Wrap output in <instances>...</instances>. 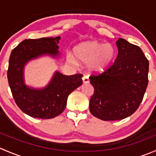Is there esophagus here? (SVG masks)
<instances>
[{"mask_svg":"<svg viewBox=\"0 0 156 156\" xmlns=\"http://www.w3.org/2000/svg\"><path fill=\"white\" fill-rule=\"evenodd\" d=\"M82 81L84 83H88L89 82V77L87 75H84V76L82 77Z\"/></svg>","mask_w":156,"mask_h":156,"instance_id":"1","label":"esophagus"}]
</instances>
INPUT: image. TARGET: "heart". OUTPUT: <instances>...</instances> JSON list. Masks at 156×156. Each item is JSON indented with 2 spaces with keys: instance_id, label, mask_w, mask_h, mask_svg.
I'll return each mask as SVG.
<instances>
[{
  "instance_id": "obj_1",
  "label": "heart",
  "mask_w": 156,
  "mask_h": 156,
  "mask_svg": "<svg viewBox=\"0 0 156 156\" xmlns=\"http://www.w3.org/2000/svg\"><path fill=\"white\" fill-rule=\"evenodd\" d=\"M74 51L78 59L88 62V68L97 72L106 69L115 56V49L112 45L97 41L80 44L75 47ZM69 61L73 62V58L69 57Z\"/></svg>"
}]
</instances>
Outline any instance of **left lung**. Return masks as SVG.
I'll return each mask as SVG.
<instances>
[{
  "instance_id": "left-lung-1",
  "label": "left lung",
  "mask_w": 156,
  "mask_h": 156,
  "mask_svg": "<svg viewBox=\"0 0 156 156\" xmlns=\"http://www.w3.org/2000/svg\"><path fill=\"white\" fill-rule=\"evenodd\" d=\"M116 45L119 53L115 62L89 77L94 88L90 111L103 121L121 120L135 112L149 81V60L142 50L123 38H119Z\"/></svg>"
}]
</instances>
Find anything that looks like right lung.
Instances as JSON below:
<instances>
[{
    "label": "right lung",
    "mask_w": 156,
    "mask_h": 156,
    "mask_svg": "<svg viewBox=\"0 0 156 156\" xmlns=\"http://www.w3.org/2000/svg\"><path fill=\"white\" fill-rule=\"evenodd\" d=\"M60 37L26 39L11 52L7 79L18 107L28 115L48 119L65 109L68 96L82 84L81 74L63 75L56 72L51 82L43 90L30 89L24 84L23 67L30 59L49 53L57 56Z\"/></svg>",
    "instance_id": "right-lung-1"
}]
</instances>
